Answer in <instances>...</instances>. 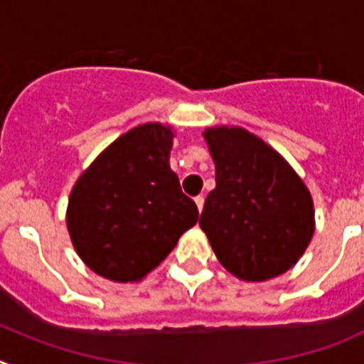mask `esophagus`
Masks as SVG:
<instances>
[{
	"label": "esophagus",
	"instance_id": "34e87169",
	"mask_svg": "<svg viewBox=\"0 0 364 364\" xmlns=\"http://www.w3.org/2000/svg\"><path fill=\"white\" fill-rule=\"evenodd\" d=\"M194 201H196V205H198V210H203V205H205V198L203 196H196L194 198Z\"/></svg>",
	"mask_w": 364,
	"mask_h": 364
}]
</instances>
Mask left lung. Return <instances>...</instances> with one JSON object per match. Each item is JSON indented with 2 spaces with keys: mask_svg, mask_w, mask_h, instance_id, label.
<instances>
[{
  "mask_svg": "<svg viewBox=\"0 0 364 364\" xmlns=\"http://www.w3.org/2000/svg\"><path fill=\"white\" fill-rule=\"evenodd\" d=\"M216 164V188L200 227L220 264L245 282L291 269L315 232L308 186L274 148L240 126L203 132Z\"/></svg>",
  "mask_w": 364,
  "mask_h": 364,
  "instance_id": "8db88e82",
  "label": "left lung"
}]
</instances>
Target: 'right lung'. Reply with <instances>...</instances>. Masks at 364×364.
I'll list each match as a JSON object with an SVG mask.
<instances>
[{"mask_svg": "<svg viewBox=\"0 0 364 364\" xmlns=\"http://www.w3.org/2000/svg\"><path fill=\"white\" fill-rule=\"evenodd\" d=\"M172 126L146 122L115 139L82 172L65 223L82 262L113 282H139L196 225L198 207L170 168Z\"/></svg>", "mask_w": 364, "mask_h": 364, "instance_id": "right-lung-1", "label": "right lung"}]
</instances>
